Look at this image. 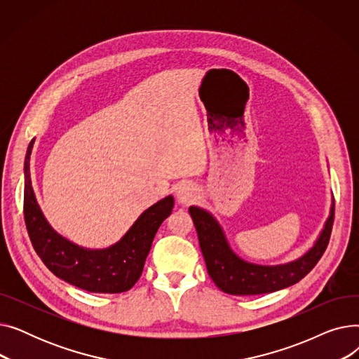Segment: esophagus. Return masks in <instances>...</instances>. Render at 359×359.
<instances>
[{"mask_svg": "<svg viewBox=\"0 0 359 359\" xmlns=\"http://www.w3.org/2000/svg\"><path fill=\"white\" fill-rule=\"evenodd\" d=\"M198 191L192 183H183L177 189V202L183 205H189L196 199Z\"/></svg>", "mask_w": 359, "mask_h": 359, "instance_id": "34e87169", "label": "esophagus"}]
</instances>
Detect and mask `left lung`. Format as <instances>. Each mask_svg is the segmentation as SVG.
<instances>
[{
    "label": "left lung",
    "instance_id": "8db88e82",
    "mask_svg": "<svg viewBox=\"0 0 359 359\" xmlns=\"http://www.w3.org/2000/svg\"><path fill=\"white\" fill-rule=\"evenodd\" d=\"M189 214L198 233L206 269L215 285L231 295H256L291 287L317 265L330 240L334 219V201L325 230L320 234L314 248L295 262L278 266H260L241 260L231 252L212 215L196 206H191Z\"/></svg>",
    "mask_w": 359,
    "mask_h": 359
}]
</instances>
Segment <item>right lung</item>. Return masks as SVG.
<instances>
[{"instance_id": "add662e5", "label": "right lung", "mask_w": 359, "mask_h": 359, "mask_svg": "<svg viewBox=\"0 0 359 359\" xmlns=\"http://www.w3.org/2000/svg\"><path fill=\"white\" fill-rule=\"evenodd\" d=\"M32 147L33 141L29 144L25 160L23 212L37 256L55 276L81 290L103 294L130 290L142 273L145 259L161 222L172 214L173 196H167L148 208L115 246L104 250L79 248L52 230L36 202L30 182Z\"/></svg>"}]
</instances>
